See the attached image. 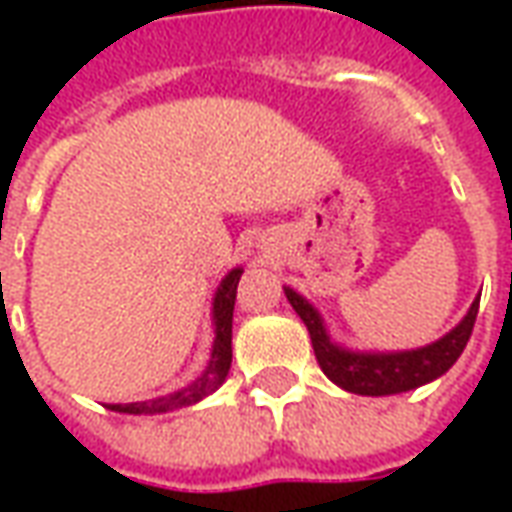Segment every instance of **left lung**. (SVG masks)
Returning <instances> with one entry per match:
<instances>
[{
	"mask_svg": "<svg viewBox=\"0 0 512 512\" xmlns=\"http://www.w3.org/2000/svg\"><path fill=\"white\" fill-rule=\"evenodd\" d=\"M285 296L293 304V310L299 312L301 321L307 323L315 359H318L323 373L332 378L334 384L354 392V395L376 397L417 389V386L439 378L441 373H447L469 343L474 321H477V310H480V299H477L472 310L466 312V318L447 337H441L428 348L403 351V354H351V351H343V348L329 343L321 315L312 310V304H307L296 290L290 288H285Z\"/></svg>",
	"mask_w": 512,
	"mask_h": 512,
	"instance_id": "8db88e82",
	"label": "left lung"
}]
</instances>
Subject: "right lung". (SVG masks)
<instances>
[{
  "label": "right lung",
  "instance_id": "add662e5",
  "mask_svg": "<svg viewBox=\"0 0 512 512\" xmlns=\"http://www.w3.org/2000/svg\"><path fill=\"white\" fill-rule=\"evenodd\" d=\"M241 268H233L224 282L219 285V293L213 299V321H216V340H213V354L211 362L205 367L194 384H189L180 392H172V395L156 397V400H145V403H117V406H109L112 411H120V414H164V411H172V408H183L197 403L205 395H211L216 386L222 384L227 373H230V362H233V310H235V293H238V279H241Z\"/></svg>",
  "mask_w": 512,
  "mask_h": 512
}]
</instances>
